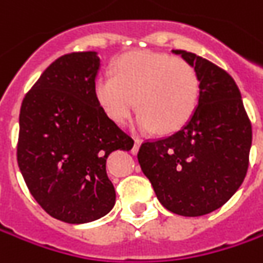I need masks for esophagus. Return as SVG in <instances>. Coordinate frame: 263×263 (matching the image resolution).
<instances>
[{"mask_svg": "<svg viewBox=\"0 0 263 263\" xmlns=\"http://www.w3.org/2000/svg\"><path fill=\"white\" fill-rule=\"evenodd\" d=\"M139 146H140V140H139V139H135V145H133V147H132V154H133V155H136L137 154Z\"/></svg>", "mask_w": 263, "mask_h": 263, "instance_id": "esophagus-1", "label": "esophagus"}]
</instances>
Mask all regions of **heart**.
Returning a JSON list of instances; mask_svg holds the SVG:
<instances>
[{"instance_id":"heart-1","label":"heart","mask_w":263,"mask_h":263,"mask_svg":"<svg viewBox=\"0 0 263 263\" xmlns=\"http://www.w3.org/2000/svg\"><path fill=\"white\" fill-rule=\"evenodd\" d=\"M93 92L114 123H126L137 105V130L173 133L186 126L196 111L200 77L195 66L183 58L135 51L114 63V76L96 77Z\"/></svg>"}]
</instances>
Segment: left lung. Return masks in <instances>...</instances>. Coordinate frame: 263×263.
<instances>
[{"label":"left lung","instance_id":"obj_1","mask_svg":"<svg viewBox=\"0 0 263 263\" xmlns=\"http://www.w3.org/2000/svg\"><path fill=\"white\" fill-rule=\"evenodd\" d=\"M173 52L199 73V105L181 130L143 142L137 159L162 206L177 215L200 217L222 206L241 186L252 124L226 70L187 51Z\"/></svg>","mask_w":263,"mask_h":263}]
</instances>
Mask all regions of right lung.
Here are the masks:
<instances>
[{"label": "right lung", "instance_id": "right-lung-1", "mask_svg": "<svg viewBox=\"0 0 263 263\" xmlns=\"http://www.w3.org/2000/svg\"><path fill=\"white\" fill-rule=\"evenodd\" d=\"M99 66L95 51L57 58L20 108L17 162L26 186L45 212L68 224L95 221L112 209L106 158L135 143L96 101Z\"/></svg>", "mask_w": 263, "mask_h": 263}]
</instances>
